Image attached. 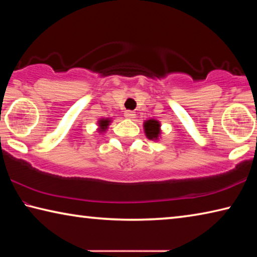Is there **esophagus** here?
<instances>
[{
  "instance_id": "1",
  "label": "esophagus",
  "mask_w": 257,
  "mask_h": 257,
  "mask_svg": "<svg viewBox=\"0 0 257 257\" xmlns=\"http://www.w3.org/2000/svg\"><path fill=\"white\" fill-rule=\"evenodd\" d=\"M135 115H136V114H135L134 111L128 110V111L124 112V116H125V118H128V119H134Z\"/></svg>"
}]
</instances>
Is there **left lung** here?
Returning a JSON list of instances; mask_svg holds the SVG:
<instances>
[{"instance_id": "1", "label": "left lung", "mask_w": 257, "mask_h": 257, "mask_svg": "<svg viewBox=\"0 0 257 257\" xmlns=\"http://www.w3.org/2000/svg\"><path fill=\"white\" fill-rule=\"evenodd\" d=\"M160 122L154 119L147 120L144 122V130L149 139H158L159 135L161 134L160 130Z\"/></svg>"}]
</instances>
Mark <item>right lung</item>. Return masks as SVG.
<instances>
[{"label":"right lung","mask_w":257,"mask_h":257,"mask_svg":"<svg viewBox=\"0 0 257 257\" xmlns=\"http://www.w3.org/2000/svg\"><path fill=\"white\" fill-rule=\"evenodd\" d=\"M111 120L108 119H101L98 121V125H99V132H105L108 123H110Z\"/></svg>","instance_id":"add662e5"}]
</instances>
